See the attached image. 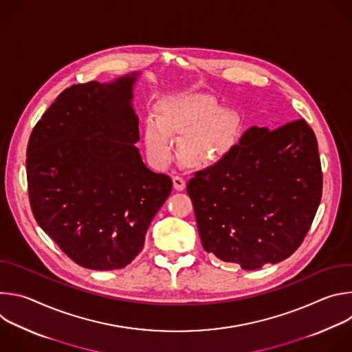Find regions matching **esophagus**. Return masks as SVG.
Instances as JSON below:
<instances>
[{
    "label": "esophagus",
    "mask_w": 352,
    "mask_h": 352,
    "mask_svg": "<svg viewBox=\"0 0 352 352\" xmlns=\"http://www.w3.org/2000/svg\"><path fill=\"white\" fill-rule=\"evenodd\" d=\"M173 185H174L175 190H184L185 189V179L179 175H175V177H173Z\"/></svg>",
    "instance_id": "1"
}]
</instances>
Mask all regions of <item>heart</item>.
I'll use <instances>...</instances> for the list:
<instances>
[{
  "label": "heart",
  "instance_id": "b5f03b06",
  "mask_svg": "<svg viewBox=\"0 0 352 352\" xmlns=\"http://www.w3.org/2000/svg\"><path fill=\"white\" fill-rule=\"evenodd\" d=\"M159 117L144 122L143 144L148 159L166 166L173 159V143L181 139L179 155L185 164L205 168L217 164L232 148L239 122L216 100L202 93H178L164 98Z\"/></svg>",
  "mask_w": 352,
  "mask_h": 352
}]
</instances>
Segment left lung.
Returning <instances> with one entry per match:
<instances>
[{
    "mask_svg": "<svg viewBox=\"0 0 352 352\" xmlns=\"http://www.w3.org/2000/svg\"><path fill=\"white\" fill-rule=\"evenodd\" d=\"M318 140L305 120L250 126L217 164L186 185L206 252L243 270L291 256L322 197Z\"/></svg>",
    "mask_w": 352,
    "mask_h": 352,
    "instance_id": "obj_1",
    "label": "left lung"
}]
</instances>
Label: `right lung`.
<instances>
[{"mask_svg": "<svg viewBox=\"0 0 352 352\" xmlns=\"http://www.w3.org/2000/svg\"><path fill=\"white\" fill-rule=\"evenodd\" d=\"M139 74L65 89L33 128L26 150L37 224L76 265L116 270L143 249L173 181L139 150L132 87Z\"/></svg>", "mask_w": 352, "mask_h": 352, "instance_id": "obj_1", "label": "right lung"}]
</instances>
